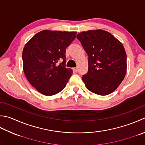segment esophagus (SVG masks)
Here are the masks:
<instances>
[{
  "mask_svg": "<svg viewBox=\"0 0 145 145\" xmlns=\"http://www.w3.org/2000/svg\"><path fill=\"white\" fill-rule=\"evenodd\" d=\"M73 71L74 72H78V68H76V67L73 68Z\"/></svg>",
  "mask_w": 145,
  "mask_h": 145,
  "instance_id": "obj_1",
  "label": "esophagus"
}]
</instances>
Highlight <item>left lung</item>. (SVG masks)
Segmentation results:
<instances>
[{
  "instance_id": "1",
  "label": "left lung",
  "mask_w": 145,
  "mask_h": 145,
  "mask_svg": "<svg viewBox=\"0 0 145 145\" xmlns=\"http://www.w3.org/2000/svg\"><path fill=\"white\" fill-rule=\"evenodd\" d=\"M76 38L89 56L88 72L82 77L87 89L100 95L111 93L126 73V53L123 44L102 29L83 31Z\"/></svg>"
}]
</instances>
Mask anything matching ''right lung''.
Listing matches in <instances>:
<instances>
[{
	"label": "right lung",
	"mask_w": 145,
	"mask_h": 145,
	"mask_svg": "<svg viewBox=\"0 0 145 145\" xmlns=\"http://www.w3.org/2000/svg\"><path fill=\"white\" fill-rule=\"evenodd\" d=\"M76 35L75 31L43 30L25 44L22 52L24 74L41 94L55 95L66 86L73 70L65 67V52ZM60 60L62 63L58 64Z\"/></svg>",
	"instance_id": "add662e5"
}]
</instances>
